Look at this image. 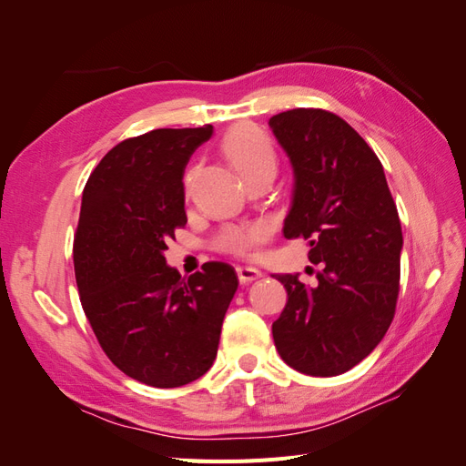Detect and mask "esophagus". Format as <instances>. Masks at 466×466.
Returning <instances> with one entry per match:
<instances>
[{
    "mask_svg": "<svg viewBox=\"0 0 466 466\" xmlns=\"http://www.w3.org/2000/svg\"><path fill=\"white\" fill-rule=\"evenodd\" d=\"M237 276L241 284H248V281H255V279L262 278V272L258 270V268H252V266H238Z\"/></svg>",
    "mask_w": 466,
    "mask_h": 466,
    "instance_id": "esophagus-1",
    "label": "esophagus"
}]
</instances>
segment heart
I'll return each instance as SVG.
<instances>
[{"mask_svg":"<svg viewBox=\"0 0 466 466\" xmlns=\"http://www.w3.org/2000/svg\"><path fill=\"white\" fill-rule=\"evenodd\" d=\"M223 153L245 180L274 175L278 167L276 149L258 128L241 124L223 137ZM268 235L266 225H233L216 237V247L235 257H252Z\"/></svg>","mask_w":466,"mask_h":466,"instance_id":"heart-1","label":"heart"}]
</instances>
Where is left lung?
<instances>
[{"label": "left lung", "mask_w": 466, "mask_h": 466, "mask_svg": "<svg viewBox=\"0 0 466 466\" xmlns=\"http://www.w3.org/2000/svg\"><path fill=\"white\" fill-rule=\"evenodd\" d=\"M293 167L286 238H305L317 284L278 274L288 303L272 324L278 354L313 377L346 373L389 330L399 299L402 229L383 165L351 126L322 108L270 118Z\"/></svg>", "instance_id": "left-lung-1"}]
</instances>
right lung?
Listing matches in <instances>:
<instances>
[{
	"instance_id": "obj_1",
	"label": "right lung",
	"mask_w": 466,
	"mask_h": 466,
	"mask_svg": "<svg viewBox=\"0 0 466 466\" xmlns=\"http://www.w3.org/2000/svg\"><path fill=\"white\" fill-rule=\"evenodd\" d=\"M211 134L206 124L124 139L83 188L74 241L83 311L108 360L149 387H182L211 368L238 286L225 262L180 278L163 257L187 225L185 168Z\"/></svg>"
}]
</instances>
